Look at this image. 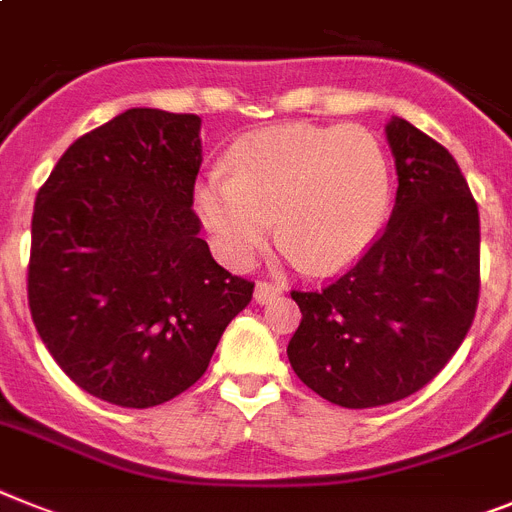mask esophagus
Instances as JSON below:
<instances>
[{"mask_svg": "<svg viewBox=\"0 0 512 512\" xmlns=\"http://www.w3.org/2000/svg\"><path fill=\"white\" fill-rule=\"evenodd\" d=\"M281 293H283V286H278V283L257 281L255 301H257V304H268V301H273L275 296H281Z\"/></svg>", "mask_w": 512, "mask_h": 512, "instance_id": "obj_1", "label": "esophagus"}]
</instances>
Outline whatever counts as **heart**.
<instances>
[{
  "label": "heart",
  "instance_id": "obj_1",
  "mask_svg": "<svg viewBox=\"0 0 512 512\" xmlns=\"http://www.w3.org/2000/svg\"><path fill=\"white\" fill-rule=\"evenodd\" d=\"M391 167L384 146L358 126H283L250 133L195 188L203 226L231 265L278 237L311 270L361 255L384 226Z\"/></svg>",
  "mask_w": 512,
  "mask_h": 512
}]
</instances>
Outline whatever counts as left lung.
Here are the masks:
<instances>
[{
	"label": "left lung",
	"instance_id": "8db88e82",
	"mask_svg": "<svg viewBox=\"0 0 512 512\" xmlns=\"http://www.w3.org/2000/svg\"><path fill=\"white\" fill-rule=\"evenodd\" d=\"M397 203L371 247L301 309L288 361L348 410L399 402L443 371L479 301V211L456 159L402 118L386 126Z\"/></svg>",
	"mask_w": 512,
	"mask_h": 512
}]
</instances>
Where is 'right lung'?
Returning <instances> with one entry per match:
<instances>
[{"label": "right lung", "mask_w": 512, "mask_h": 512, "mask_svg": "<svg viewBox=\"0 0 512 512\" xmlns=\"http://www.w3.org/2000/svg\"><path fill=\"white\" fill-rule=\"evenodd\" d=\"M201 118L131 108L84 133L38 190L33 324L87 394L157 407L206 373L255 283L211 257L193 211Z\"/></svg>", "instance_id": "1"}]
</instances>
